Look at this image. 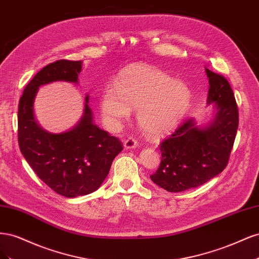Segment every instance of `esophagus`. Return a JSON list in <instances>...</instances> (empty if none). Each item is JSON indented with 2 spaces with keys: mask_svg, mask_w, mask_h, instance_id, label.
<instances>
[{
  "mask_svg": "<svg viewBox=\"0 0 259 259\" xmlns=\"http://www.w3.org/2000/svg\"><path fill=\"white\" fill-rule=\"evenodd\" d=\"M138 146L137 140L133 137H128L126 140L124 142V148L125 149H134Z\"/></svg>",
  "mask_w": 259,
  "mask_h": 259,
  "instance_id": "34e87169",
  "label": "esophagus"
}]
</instances>
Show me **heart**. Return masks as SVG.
<instances>
[{
    "label": "heart",
    "instance_id": "1",
    "mask_svg": "<svg viewBox=\"0 0 259 259\" xmlns=\"http://www.w3.org/2000/svg\"><path fill=\"white\" fill-rule=\"evenodd\" d=\"M190 101L191 92L185 82L152 66L133 65L120 72L114 89L104 91L100 109L111 127L126 120L131 109H137L139 126L149 135L160 136L177 126Z\"/></svg>",
    "mask_w": 259,
    "mask_h": 259
}]
</instances>
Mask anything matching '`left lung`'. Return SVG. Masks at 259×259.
Returning <instances> with one entry per match:
<instances>
[{
  "instance_id": "1",
  "label": "left lung",
  "mask_w": 259,
  "mask_h": 259,
  "mask_svg": "<svg viewBox=\"0 0 259 259\" xmlns=\"http://www.w3.org/2000/svg\"><path fill=\"white\" fill-rule=\"evenodd\" d=\"M209 89L207 104L214 117L204 126L186 120L160 144L161 163L150 176L169 192H182L207 183L225 169L239 126V111L229 82L205 68Z\"/></svg>"
}]
</instances>
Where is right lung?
<instances>
[{"mask_svg":"<svg viewBox=\"0 0 259 259\" xmlns=\"http://www.w3.org/2000/svg\"><path fill=\"white\" fill-rule=\"evenodd\" d=\"M82 61L57 60L41 69L23 90L18 106V144L22 155L43 183L66 198L92 193L101 186L122 143L93 122L85 97L83 116L74 127L59 134L42 128L34 116L40 86L56 81L77 83Z\"/></svg>","mask_w":259,"mask_h":259,"instance_id":"add662e5","label":"right lung"}]
</instances>
